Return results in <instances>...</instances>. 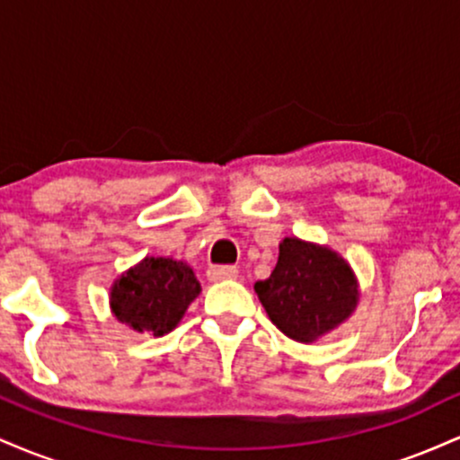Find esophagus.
Masks as SVG:
<instances>
[{"mask_svg":"<svg viewBox=\"0 0 460 460\" xmlns=\"http://www.w3.org/2000/svg\"><path fill=\"white\" fill-rule=\"evenodd\" d=\"M235 277H237V268L235 266H212L208 270V279L212 283L226 281V279H235Z\"/></svg>","mask_w":460,"mask_h":460,"instance_id":"34e87169","label":"esophagus"}]
</instances>
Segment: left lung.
<instances>
[{
  "label": "left lung",
  "instance_id": "obj_1",
  "mask_svg": "<svg viewBox=\"0 0 460 460\" xmlns=\"http://www.w3.org/2000/svg\"><path fill=\"white\" fill-rule=\"evenodd\" d=\"M255 292L272 324L303 344L337 329L358 303L357 277L344 257L298 237L279 244L277 266Z\"/></svg>",
  "mask_w": 460,
  "mask_h": 460
}]
</instances>
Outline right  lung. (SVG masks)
Returning a JSON list of instances; mask_svg holds the SVG:
<instances>
[{"label": "right lung", "mask_w": 460, "mask_h": 460, "mask_svg": "<svg viewBox=\"0 0 460 460\" xmlns=\"http://www.w3.org/2000/svg\"><path fill=\"white\" fill-rule=\"evenodd\" d=\"M199 294L200 283L186 261L145 257L116 279L110 307L129 329L162 337L175 329Z\"/></svg>", "instance_id": "1"}]
</instances>
